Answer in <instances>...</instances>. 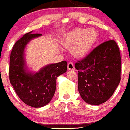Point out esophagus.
I'll list each match as a JSON object with an SVG mask.
<instances>
[{
  "mask_svg": "<svg viewBox=\"0 0 130 130\" xmlns=\"http://www.w3.org/2000/svg\"><path fill=\"white\" fill-rule=\"evenodd\" d=\"M67 69L69 70H74V65L72 62H69L67 64Z\"/></svg>",
  "mask_w": 130,
  "mask_h": 130,
  "instance_id": "1",
  "label": "esophagus"
}]
</instances>
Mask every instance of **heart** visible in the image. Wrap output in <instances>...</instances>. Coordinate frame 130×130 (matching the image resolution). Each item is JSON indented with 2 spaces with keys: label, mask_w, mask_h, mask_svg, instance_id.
Listing matches in <instances>:
<instances>
[{
  "label": "heart",
  "mask_w": 130,
  "mask_h": 130,
  "mask_svg": "<svg viewBox=\"0 0 130 130\" xmlns=\"http://www.w3.org/2000/svg\"><path fill=\"white\" fill-rule=\"evenodd\" d=\"M98 39V31L93 28H77L69 32L63 40L71 52L76 57H84L93 49Z\"/></svg>",
  "instance_id": "obj_1"
}]
</instances>
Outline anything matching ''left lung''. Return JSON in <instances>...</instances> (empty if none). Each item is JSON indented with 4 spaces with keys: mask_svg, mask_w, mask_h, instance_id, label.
I'll use <instances>...</instances> for the list:
<instances>
[{
    "mask_svg": "<svg viewBox=\"0 0 130 130\" xmlns=\"http://www.w3.org/2000/svg\"><path fill=\"white\" fill-rule=\"evenodd\" d=\"M78 88L82 99L90 105L102 104L112 96L120 81L121 57L114 40L93 49L75 63Z\"/></svg>",
    "mask_w": 130,
    "mask_h": 130,
    "instance_id": "1",
    "label": "left lung"
}]
</instances>
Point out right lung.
Wrapping results in <instances>:
<instances>
[{
  "mask_svg": "<svg viewBox=\"0 0 130 130\" xmlns=\"http://www.w3.org/2000/svg\"><path fill=\"white\" fill-rule=\"evenodd\" d=\"M41 35L32 31L24 35L13 45L10 59L11 84L21 101L35 108L50 102L56 92V79L67 69L66 61L46 65L37 73L27 69L25 49L31 40Z\"/></svg>",
  "mask_w": 130,
  "mask_h": 130,
  "instance_id": "add662e5",
  "label": "right lung"
}]
</instances>
